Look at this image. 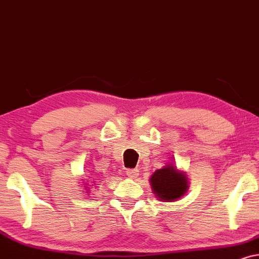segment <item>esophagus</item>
Segmentation results:
<instances>
[{
    "label": "esophagus",
    "mask_w": 259,
    "mask_h": 259,
    "mask_svg": "<svg viewBox=\"0 0 259 259\" xmlns=\"http://www.w3.org/2000/svg\"><path fill=\"white\" fill-rule=\"evenodd\" d=\"M126 175L130 179H135L139 177V169H126Z\"/></svg>",
    "instance_id": "esophagus-1"
}]
</instances>
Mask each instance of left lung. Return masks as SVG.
<instances>
[{
  "instance_id": "8db88e82",
  "label": "left lung",
  "mask_w": 259,
  "mask_h": 259,
  "mask_svg": "<svg viewBox=\"0 0 259 259\" xmlns=\"http://www.w3.org/2000/svg\"><path fill=\"white\" fill-rule=\"evenodd\" d=\"M150 185L155 195L163 201H175L187 192V175L179 171L174 164H165L150 177Z\"/></svg>"
}]
</instances>
